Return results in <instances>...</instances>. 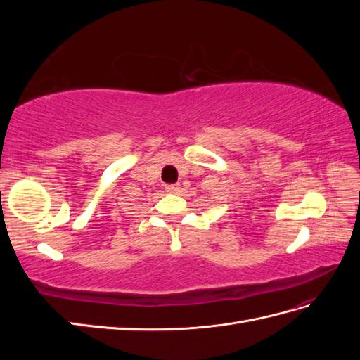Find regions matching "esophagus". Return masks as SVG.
I'll return each mask as SVG.
<instances>
[{"instance_id":"1","label":"esophagus","mask_w":360,"mask_h":360,"mask_svg":"<svg viewBox=\"0 0 360 360\" xmlns=\"http://www.w3.org/2000/svg\"><path fill=\"white\" fill-rule=\"evenodd\" d=\"M165 189L169 193H177L180 191V186L179 184H165Z\"/></svg>"}]
</instances>
